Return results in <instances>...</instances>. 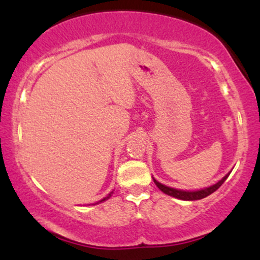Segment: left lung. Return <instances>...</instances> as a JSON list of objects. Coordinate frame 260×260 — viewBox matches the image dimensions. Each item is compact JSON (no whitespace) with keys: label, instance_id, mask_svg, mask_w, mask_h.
<instances>
[{"label":"left lung","instance_id":"1","mask_svg":"<svg viewBox=\"0 0 260 260\" xmlns=\"http://www.w3.org/2000/svg\"><path fill=\"white\" fill-rule=\"evenodd\" d=\"M230 174H231V171L223 176L221 180L217 181L215 184H211V186H209V187H204V188H201V189H193V190L177 189V188H172V187L166 186V184L160 183V182L155 180L154 177H153V180L155 182V184L157 186V188H159L161 192L165 193V194L174 197V198L181 199V201H199V199L205 198V197L210 196L211 193L215 192L217 188L221 186L223 182L226 181V178L229 177Z\"/></svg>","mask_w":260,"mask_h":260}]
</instances>
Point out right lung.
Listing matches in <instances>:
<instances>
[{
  "instance_id": "right-lung-1",
  "label": "right lung",
  "mask_w": 260,
  "mask_h": 260,
  "mask_svg": "<svg viewBox=\"0 0 260 260\" xmlns=\"http://www.w3.org/2000/svg\"><path fill=\"white\" fill-rule=\"evenodd\" d=\"M112 194H113V190H112V192H110V193H109V194H107V196L105 197V198L100 199V201H99V202L94 203V204H91V205H96V204H100V203H104V202H105V201H107V199H110V197H111ZM89 205H90V204H89Z\"/></svg>"
}]
</instances>
